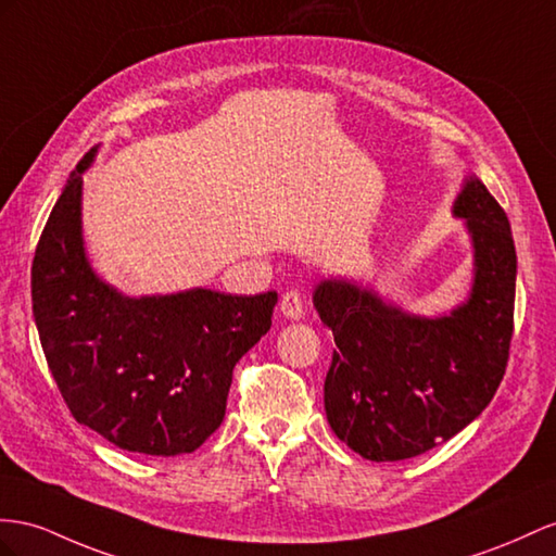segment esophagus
<instances>
[{
  "instance_id": "34e87169",
  "label": "esophagus",
  "mask_w": 556,
  "mask_h": 556,
  "mask_svg": "<svg viewBox=\"0 0 556 556\" xmlns=\"http://www.w3.org/2000/svg\"><path fill=\"white\" fill-rule=\"evenodd\" d=\"M279 312H281V315L287 317V319H291V321L301 319V317L305 315L301 293H298V291H287V293H283L281 301H279Z\"/></svg>"
}]
</instances>
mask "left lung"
Returning <instances> with one entry per match:
<instances>
[{
  "mask_svg": "<svg viewBox=\"0 0 556 556\" xmlns=\"http://www.w3.org/2000/svg\"><path fill=\"white\" fill-rule=\"evenodd\" d=\"M472 239L467 301L422 317L343 277L321 279L312 303L333 331L324 408L340 441L366 460L394 463L444 444L489 406L505 376L515 326L517 251L501 204L477 176L453 202Z\"/></svg>",
  "mask_w": 556,
  "mask_h": 556,
  "instance_id": "obj_1",
  "label": "left lung"
}]
</instances>
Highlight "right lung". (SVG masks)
<instances>
[{
    "instance_id": "obj_1",
    "label": "right lung",
    "mask_w": 556,
    "mask_h": 556,
    "mask_svg": "<svg viewBox=\"0 0 556 556\" xmlns=\"http://www.w3.org/2000/svg\"><path fill=\"white\" fill-rule=\"evenodd\" d=\"M70 174L33 261V315L77 422L142 455L192 453L225 418L232 368L273 326L277 293L188 289L131 298L93 273L81 174Z\"/></svg>"
}]
</instances>
